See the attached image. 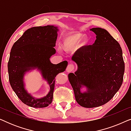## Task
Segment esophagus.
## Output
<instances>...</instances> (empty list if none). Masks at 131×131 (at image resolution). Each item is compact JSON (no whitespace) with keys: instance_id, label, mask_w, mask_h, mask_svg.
<instances>
[{"instance_id":"34e87169","label":"esophagus","mask_w":131,"mask_h":131,"mask_svg":"<svg viewBox=\"0 0 131 131\" xmlns=\"http://www.w3.org/2000/svg\"><path fill=\"white\" fill-rule=\"evenodd\" d=\"M74 69H75V67L74 64H69V65L67 66V69H66V71H67V72H71V71L74 70Z\"/></svg>"}]
</instances>
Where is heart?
Returning <instances> with one entry per match:
<instances>
[{
  "instance_id": "heart-1",
  "label": "heart",
  "mask_w": 131,
  "mask_h": 131,
  "mask_svg": "<svg viewBox=\"0 0 131 131\" xmlns=\"http://www.w3.org/2000/svg\"><path fill=\"white\" fill-rule=\"evenodd\" d=\"M89 39L86 36H83V35L78 32L70 33L62 40L61 47L65 51H70L77 46H85L88 44Z\"/></svg>"
}]
</instances>
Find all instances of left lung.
<instances>
[{
    "mask_svg": "<svg viewBox=\"0 0 131 131\" xmlns=\"http://www.w3.org/2000/svg\"><path fill=\"white\" fill-rule=\"evenodd\" d=\"M91 30L96 39L92 45L74 53L71 60L78 64V70L68 76L77 103L86 108L108 103L121 88L125 71L122 50L117 41L104 28ZM83 86L87 91L82 93Z\"/></svg>",
    "mask_w": 131,
    "mask_h": 131,
    "instance_id": "8db88e82",
    "label": "left lung"
}]
</instances>
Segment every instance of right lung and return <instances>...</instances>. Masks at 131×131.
Segmentation results:
<instances>
[{
	"mask_svg": "<svg viewBox=\"0 0 131 131\" xmlns=\"http://www.w3.org/2000/svg\"><path fill=\"white\" fill-rule=\"evenodd\" d=\"M58 27L53 26L34 27L24 32L14 43L8 64L9 80L12 89L25 104L35 108L47 107L52 101L55 78L66 70L68 62L53 64L49 58L55 54ZM41 71L50 86L46 96L36 99L26 92L23 81L24 74L33 68Z\"/></svg>",
	"mask_w": 131,
	"mask_h": 131,
	"instance_id": "obj_1",
	"label": "right lung"
}]
</instances>
